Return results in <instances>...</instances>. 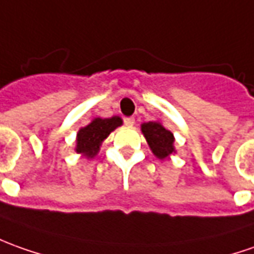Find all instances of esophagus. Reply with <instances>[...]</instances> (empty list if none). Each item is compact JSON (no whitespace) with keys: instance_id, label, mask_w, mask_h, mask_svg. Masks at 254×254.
I'll return each mask as SVG.
<instances>
[{"instance_id":"34e87169","label":"esophagus","mask_w":254,"mask_h":254,"mask_svg":"<svg viewBox=\"0 0 254 254\" xmlns=\"http://www.w3.org/2000/svg\"><path fill=\"white\" fill-rule=\"evenodd\" d=\"M124 124H125L127 127H133L134 118L133 117H125V118H124Z\"/></svg>"}]
</instances>
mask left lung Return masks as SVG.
Segmentation results:
<instances>
[{
  "instance_id": "8db88e82",
  "label": "left lung",
  "mask_w": 254,
  "mask_h": 254,
  "mask_svg": "<svg viewBox=\"0 0 254 254\" xmlns=\"http://www.w3.org/2000/svg\"><path fill=\"white\" fill-rule=\"evenodd\" d=\"M141 132L149 143L150 149L158 158H165L174 153V134L158 122H146Z\"/></svg>"
}]
</instances>
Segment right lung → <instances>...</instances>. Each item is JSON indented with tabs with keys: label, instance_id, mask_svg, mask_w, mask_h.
I'll return each mask as SVG.
<instances>
[{
	"label": "right lung",
	"instance_id": "right-lung-1",
	"mask_svg": "<svg viewBox=\"0 0 254 254\" xmlns=\"http://www.w3.org/2000/svg\"><path fill=\"white\" fill-rule=\"evenodd\" d=\"M122 124V120L118 117L113 118H96L87 127H82L77 133V153H83L86 157H94L97 154L100 144L105 137L113 132L115 127Z\"/></svg>",
	"mask_w": 254,
	"mask_h": 254
}]
</instances>
